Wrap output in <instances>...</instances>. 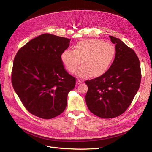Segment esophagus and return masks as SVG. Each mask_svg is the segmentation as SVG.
<instances>
[{
  "instance_id": "34e87169",
  "label": "esophagus",
  "mask_w": 152,
  "mask_h": 152,
  "mask_svg": "<svg viewBox=\"0 0 152 152\" xmlns=\"http://www.w3.org/2000/svg\"><path fill=\"white\" fill-rule=\"evenodd\" d=\"M82 82H83V81L81 80H80V79H78V80H77V83L78 84H79L82 83Z\"/></svg>"
}]
</instances>
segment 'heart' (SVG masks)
<instances>
[{"label": "heart", "mask_w": 152, "mask_h": 152, "mask_svg": "<svg viewBox=\"0 0 152 152\" xmlns=\"http://www.w3.org/2000/svg\"><path fill=\"white\" fill-rule=\"evenodd\" d=\"M115 56V49L113 45L102 40L89 39L78 42L75 50H64L61 60L71 73L77 71L81 62L82 66L78 70V75L98 77L108 70Z\"/></svg>", "instance_id": "heart-1"}]
</instances>
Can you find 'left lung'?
<instances>
[{"instance_id": "obj_1", "label": "left lung", "mask_w": 152, "mask_h": 152, "mask_svg": "<svg viewBox=\"0 0 152 152\" xmlns=\"http://www.w3.org/2000/svg\"><path fill=\"white\" fill-rule=\"evenodd\" d=\"M115 44V57L103 75L86 80V102L95 115L111 118L121 115L129 107L139 89L141 71L139 58L120 39L110 36Z\"/></svg>"}]
</instances>
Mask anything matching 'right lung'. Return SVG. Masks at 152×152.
I'll list each match as a JSON object with an SVG mask.
<instances>
[{
  "label": "right lung",
  "instance_id": "add662e5",
  "mask_svg": "<svg viewBox=\"0 0 152 152\" xmlns=\"http://www.w3.org/2000/svg\"><path fill=\"white\" fill-rule=\"evenodd\" d=\"M70 39L42 34L18 50L14 59L11 82L25 108L44 119L63 112L67 96L73 89L76 78L64 68L61 54Z\"/></svg>",
  "mask_w": 152,
  "mask_h": 152
}]
</instances>
